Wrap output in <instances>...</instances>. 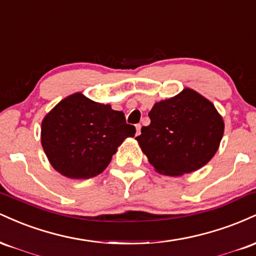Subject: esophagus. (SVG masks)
Masks as SVG:
<instances>
[{
	"mask_svg": "<svg viewBox=\"0 0 256 256\" xmlns=\"http://www.w3.org/2000/svg\"><path fill=\"white\" fill-rule=\"evenodd\" d=\"M136 130H137V132H136V136H138V134H140V124L136 125Z\"/></svg>",
	"mask_w": 256,
	"mask_h": 256,
	"instance_id": "1",
	"label": "esophagus"
}]
</instances>
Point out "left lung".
<instances>
[{
  "label": "left lung",
  "instance_id": "1",
  "mask_svg": "<svg viewBox=\"0 0 256 256\" xmlns=\"http://www.w3.org/2000/svg\"><path fill=\"white\" fill-rule=\"evenodd\" d=\"M150 124L136 137L158 173L178 177L210 161L224 134V120L210 100L185 88L149 112Z\"/></svg>",
  "mask_w": 256,
  "mask_h": 256
}]
</instances>
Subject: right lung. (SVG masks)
I'll use <instances>...</instances> for the list:
<instances>
[{"mask_svg": "<svg viewBox=\"0 0 256 256\" xmlns=\"http://www.w3.org/2000/svg\"><path fill=\"white\" fill-rule=\"evenodd\" d=\"M134 134L122 112L76 92L44 116L40 143L55 171L71 179H89L104 172L118 146Z\"/></svg>", "mask_w": 256, "mask_h": 256, "instance_id": "1", "label": "right lung"}]
</instances>
